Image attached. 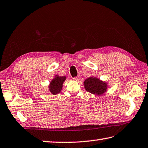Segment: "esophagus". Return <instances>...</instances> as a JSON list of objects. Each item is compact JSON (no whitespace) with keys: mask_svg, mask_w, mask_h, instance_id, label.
<instances>
[{"mask_svg":"<svg viewBox=\"0 0 148 148\" xmlns=\"http://www.w3.org/2000/svg\"><path fill=\"white\" fill-rule=\"evenodd\" d=\"M80 76H78V77H77L73 78V80H74L75 81H79V80H80Z\"/></svg>","mask_w":148,"mask_h":148,"instance_id":"1","label":"esophagus"}]
</instances>
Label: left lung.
Wrapping results in <instances>:
<instances>
[{
  "instance_id": "obj_1",
  "label": "left lung",
  "mask_w": 148,
  "mask_h": 148,
  "mask_svg": "<svg viewBox=\"0 0 148 148\" xmlns=\"http://www.w3.org/2000/svg\"><path fill=\"white\" fill-rule=\"evenodd\" d=\"M84 85L85 89L87 92L97 96H101L106 92L108 88V84L106 82L93 76L85 79Z\"/></svg>"
}]
</instances>
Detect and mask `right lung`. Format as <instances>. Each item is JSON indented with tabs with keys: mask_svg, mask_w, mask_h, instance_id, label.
I'll list each match as a JSON object with an SVG mask.
<instances>
[{
	"mask_svg": "<svg viewBox=\"0 0 148 148\" xmlns=\"http://www.w3.org/2000/svg\"><path fill=\"white\" fill-rule=\"evenodd\" d=\"M66 79V77L65 76H59L58 75H56L48 85L49 92L53 95L60 93Z\"/></svg>",
	"mask_w": 148,
	"mask_h": 148,
	"instance_id": "1",
	"label": "right lung"
}]
</instances>
